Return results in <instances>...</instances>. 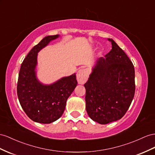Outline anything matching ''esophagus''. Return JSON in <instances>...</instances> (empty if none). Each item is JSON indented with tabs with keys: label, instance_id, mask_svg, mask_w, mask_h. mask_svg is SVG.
<instances>
[{
	"label": "esophagus",
	"instance_id": "esophagus-1",
	"mask_svg": "<svg viewBox=\"0 0 155 155\" xmlns=\"http://www.w3.org/2000/svg\"><path fill=\"white\" fill-rule=\"evenodd\" d=\"M88 71L87 69H81L78 71L77 74V79L78 84H83L88 80Z\"/></svg>",
	"mask_w": 155,
	"mask_h": 155
}]
</instances>
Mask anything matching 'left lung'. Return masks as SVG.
Listing matches in <instances>:
<instances>
[{"mask_svg":"<svg viewBox=\"0 0 155 155\" xmlns=\"http://www.w3.org/2000/svg\"><path fill=\"white\" fill-rule=\"evenodd\" d=\"M112 49L97 59L84 84L86 109L94 121L101 124L124 115L134 96L135 70L132 62L113 39Z\"/></svg>","mask_w":155,"mask_h":155,"instance_id":"8db88e82","label":"left lung"}]
</instances>
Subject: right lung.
Returning <instances> with one entry per match:
<instances>
[{
  "label": "right lung",
  "mask_w": 155,
  "mask_h": 155,
  "mask_svg": "<svg viewBox=\"0 0 155 155\" xmlns=\"http://www.w3.org/2000/svg\"><path fill=\"white\" fill-rule=\"evenodd\" d=\"M58 37H46L35 45L23 61L19 72L17 94L21 107L31 120L42 124H50L61 117L67 99L77 85L74 74L50 85H44L37 79V53Z\"/></svg>",
  "instance_id": "1"
}]
</instances>
